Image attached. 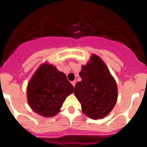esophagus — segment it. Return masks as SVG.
<instances>
[{"label": "esophagus", "instance_id": "obj_1", "mask_svg": "<svg viewBox=\"0 0 147 147\" xmlns=\"http://www.w3.org/2000/svg\"><path fill=\"white\" fill-rule=\"evenodd\" d=\"M76 80H74V81L71 82V84H72V85H73V86H74V87H75V85H76Z\"/></svg>", "mask_w": 147, "mask_h": 147}]
</instances>
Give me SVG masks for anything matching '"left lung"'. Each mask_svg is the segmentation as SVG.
<instances>
[{"label": "left lung", "instance_id": "obj_1", "mask_svg": "<svg viewBox=\"0 0 147 147\" xmlns=\"http://www.w3.org/2000/svg\"><path fill=\"white\" fill-rule=\"evenodd\" d=\"M80 76L82 80L75 85L74 95L81 104L82 111L92 119H103L117 102L115 79L104 61L96 54L82 66Z\"/></svg>", "mask_w": 147, "mask_h": 147}]
</instances>
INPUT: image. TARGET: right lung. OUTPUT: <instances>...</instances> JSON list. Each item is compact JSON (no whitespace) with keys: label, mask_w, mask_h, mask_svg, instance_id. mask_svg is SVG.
<instances>
[{"label":"right lung","mask_w":147,"mask_h":147,"mask_svg":"<svg viewBox=\"0 0 147 147\" xmlns=\"http://www.w3.org/2000/svg\"><path fill=\"white\" fill-rule=\"evenodd\" d=\"M73 93L74 86L64 73L58 71L56 66L44 62L28 82L27 101L34 113L43 117H53Z\"/></svg>","instance_id":"right-lung-1"}]
</instances>
